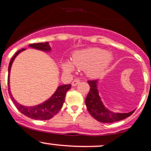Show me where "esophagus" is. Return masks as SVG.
Listing matches in <instances>:
<instances>
[{"label": "esophagus", "instance_id": "esophagus-1", "mask_svg": "<svg viewBox=\"0 0 151 151\" xmlns=\"http://www.w3.org/2000/svg\"><path fill=\"white\" fill-rule=\"evenodd\" d=\"M79 82H80V80L78 79V78H75V79L73 81V82H72V85H73V87L76 86Z\"/></svg>", "mask_w": 151, "mask_h": 151}]
</instances>
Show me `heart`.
I'll return each mask as SVG.
<instances>
[{"mask_svg": "<svg viewBox=\"0 0 151 151\" xmlns=\"http://www.w3.org/2000/svg\"><path fill=\"white\" fill-rule=\"evenodd\" d=\"M113 55L110 52L99 48H89L75 53L72 62H66L63 66L65 70L71 72L74 66L82 70H86L87 74L91 78H97L105 73Z\"/></svg>", "mask_w": 151, "mask_h": 151, "instance_id": "heart-1", "label": "heart"}]
</instances>
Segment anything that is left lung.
Returning a JSON list of instances; mask_svg holds the SVG:
<instances>
[{
	"mask_svg": "<svg viewBox=\"0 0 151 151\" xmlns=\"http://www.w3.org/2000/svg\"><path fill=\"white\" fill-rule=\"evenodd\" d=\"M90 91L85 99V104L90 114L101 123H114L121 121L130 116L134 111L128 113H116L105 107L99 95L97 89L98 80L88 81Z\"/></svg>",
	"mask_w": 151,
	"mask_h": 151,
	"instance_id": "1",
	"label": "left lung"
}]
</instances>
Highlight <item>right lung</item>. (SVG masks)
<instances>
[{
	"mask_svg": "<svg viewBox=\"0 0 151 151\" xmlns=\"http://www.w3.org/2000/svg\"><path fill=\"white\" fill-rule=\"evenodd\" d=\"M29 46L35 49L43 51V52H51L52 48L48 42H39V43H33L30 44ZM25 50V48H22L21 50L18 51L15 55L12 58L10 62H9V67H8V91H9V94L12 99V102L16 106L18 110L24 114L27 117H30V118L34 119V120H49L52 117H53L61 109L63 106V103L65 100V96H66V92L70 89L71 85H60L58 88H57L56 91L53 95L51 96L48 99L43 102L40 105H37L35 106H22L17 103L15 99L12 97V93L10 92V88H9V73H10L11 66H12V62L16 58V57L19 55L22 51Z\"/></svg>",
	"mask_w": 151,
	"mask_h": 151,
	"instance_id": "obj_1",
	"label": "right lung"
}]
</instances>
